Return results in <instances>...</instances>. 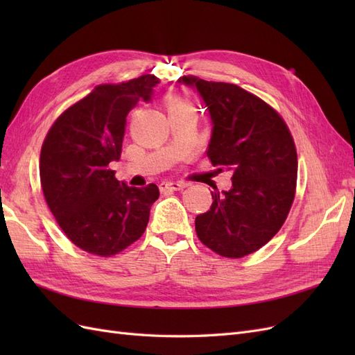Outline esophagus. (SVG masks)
<instances>
[{"mask_svg": "<svg viewBox=\"0 0 355 355\" xmlns=\"http://www.w3.org/2000/svg\"><path fill=\"white\" fill-rule=\"evenodd\" d=\"M187 188L185 182H163L159 185V191L161 192H171V191H180Z\"/></svg>", "mask_w": 355, "mask_h": 355, "instance_id": "obj_1", "label": "esophagus"}]
</instances>
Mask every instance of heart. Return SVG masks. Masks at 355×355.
I'll list each match as a JSON object with an SVG mask.
<instances>
[{
	"mask_svg": "<svg viewBox=\"0 0 355 355\" xmlns=\"http://www.w3.org/2000/svg\"><path fill=\"white\" fill-rule=\"evenodd\" d=\"M187 105H189V103H187L185 101H182V99H171V101L168 102V110L178 108V106H187Z\"/></svg>",
	"mask_w": 355,
	"mask_h": 355,
	"instance_id": "obj_1",
	"label": "heart"
}]
</instances>
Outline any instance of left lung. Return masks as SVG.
<instances>
[{"label": "left lung", "mask_w": 355, "mask_h": 355, "mask_svg": "<svg viewBox=\"0 0 355 355\" xmlns=\"http://www.w3.org/2000/svg\"><path fill=\"white\" fill-rule=\"evenodd\" d=\"M206 102L213 123L207 157L232 171V187L211 191L209 211L196 218L200 241L223 257L239 259L280 231L296 194L297 154L293 136L271 105L237 84L185 75Z\"/></svg>", "instance_id": "obj_1"}]
</instances>
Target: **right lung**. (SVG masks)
<instances>
[{
	"label": "right lung",
	"instance_id": "right-lung-1",
	"mask_svg": "<svg viewBox=\"0 0 355 355\" xmlns=\"http://www.w3.org/2000/svg\"><path fill=\"white\" fill-rule=\"evenodd\" d=\"M155 75L99 84L63 111L42 142L40 180L50 211L81 250L110 257L142 237L159 197L155 184L132 188L115 179L111 161L121 157L125 118L149 101Z\"/></svg>",
	"mask_w": 355,
	"mask_h": 355
}]
</instances>
